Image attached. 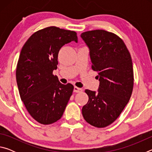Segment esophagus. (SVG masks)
Masks as SVG:
<instances>
[{
    "instance_id": "obj_1",
    "label": "esophagus",
    "mask_w": 152,
    "mask_h": 152,
    "mask_svg": "<svg viewBox=\"0 0 152 152\" xmlns=\"http://www.w3.org/2000/svg\"><path fill=\"white\" fill-rule=\"evenodd\" d=\"M82 91H83V90L80 88H78V87H76L75 86L74 88V92H80Z\"/></svg>"
}]
</instances>
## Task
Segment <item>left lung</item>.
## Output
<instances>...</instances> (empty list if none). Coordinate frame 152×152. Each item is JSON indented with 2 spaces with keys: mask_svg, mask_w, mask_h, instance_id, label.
I'll return each mask as SVG.
<instances>
[{
  "mask_svg": "<svg viewBox=\"0 0 152 152\" xmlns=\"http://www.w3.org/2000/svg\"><path fill=\"white\" fill-rule=\"evenodd\" d=\"M80 36L89 48L92 69L98 73L100 82L97 93L85 91L88 101L82 107V116L94 127H105L117 119L132 96V57L125 43L115 33L97 29Z\"/></svg>",
  "mask_w": 152,
  "mask_h": 152,
  "instance_id": "1",
  "label": "left lung"
}]
</instances>
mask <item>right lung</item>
<instances>
[{
  "instance_id": "right-lung-1",
  "label": "right lung",
  "mask_w": 152,
  "mask_h": 152,
  "mask_svg": "<svg viewBox=\"0 0 152 152\" xmlns=\"http://www.w3.org/2000/svg\"><path fill=\"white\" fill-rule=\"evenodd\" d=\"M74 31L48 27L36 31L23 46L16 69L20 97L31 116L50 125L63 115L74 86L61 84L53 74L59 51L66 43L78 42Z\"/></svg>"
}]
</instances>
